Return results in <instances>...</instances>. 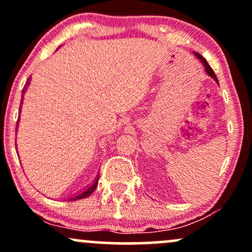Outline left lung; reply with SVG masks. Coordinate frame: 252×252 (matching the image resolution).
<instances>
[{"label":"left lung","mask_w":252,"mask_h":252,"mask_svg":"<svg viewBox=\"0 0 252 252\" xmlns=\"http://www.w3.org/2000/svg\"><path fill=\"white\" fill-rule=\"evenodd\" d=\"M195 56H196V57H198V59H199V60H200V62H201L202 63H204V66H205V71H206V72H207V74H209V76H210V77H212V78H213V79H215V80H216V82H218V79H217V77H216L215 72H213V70H212V68H211V66L209 65V63H207V62H206V60H205V58H204V57H202V56H200V54H199V53H195Z\"/></svg>","instance_id":"obj_1"}]
</instances>
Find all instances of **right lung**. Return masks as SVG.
<instances>
[{"label":"right lung","mask_w":252,"mask_h":252,"mask_svg":"<svg viewBox=\"0 0 252 252\" xmlns=\"http://www.w3.org/2000/svg\"><path fill=\"white\" fill-rule=\"evenodd\" d=\"M28 84H30V82L27 83V85ZM25 90H26V88H25ZM25 90H24V92H25ZM98 180H99V176H97V179H96V181L94 182V184L91 185V186L89 187V189H86L85 190H84L83 193H80V194H78L77 196H73V198H71L70 200L72 201V200H79V199H84V198H86V196H89L90 194H91L92 192H94V189H96V187H97V184H98Z\"/></svg>","instance_id":"add662e5"}]
</instances>
